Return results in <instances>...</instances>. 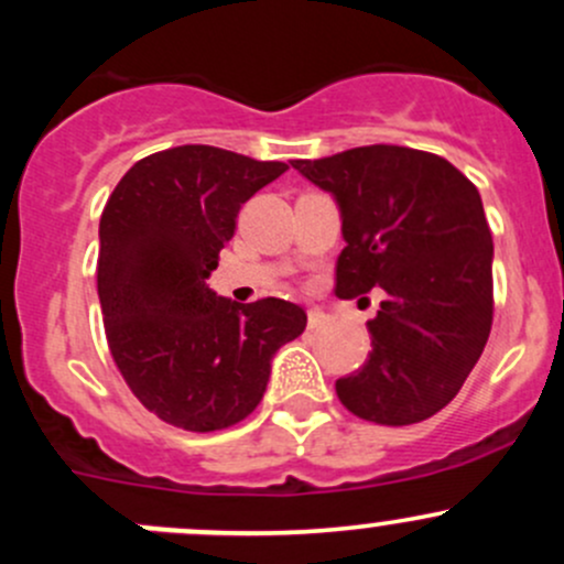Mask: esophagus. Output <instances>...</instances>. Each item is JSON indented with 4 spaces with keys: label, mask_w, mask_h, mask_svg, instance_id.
<instances>
[{
    "label": "esophagus",
    "mask_w": 564,
    "mask_h": 564,
    "mask_svg": "<svg viewBox=\"0 0 564 564\" xmlns=\"http://www.w3.org/2000/svg\"><path fill=\"white\" fill-rule=\"evenodd\" d=\"M324 324H329V316L324 314V311L311 308V311H308V327H311V329H322Z\"/></svg>",
    "instance_id": "1"
}]
</instances>
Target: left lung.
Listing matches in <instances>:
<instances>
[{
    "mask_svg": "<svg viewBox=\"0 0 564 564\" xmlns=\"http://www.w3.org/2000/svg\"><path fill=\"white\" fill-rule=\"evenodd\" d=\"M292 166L338 202L346 248L335 294H388L368 322L366 366L335 382L340 403L379 425L429 420L458 395L491 333L494 242L480 193L445 158L395 144Z\"/></svg>",
    "mask_w": 564,
    "mask_h": 564,
    "instance_id": "1",
    "label": "left lung"
}]
</instances>
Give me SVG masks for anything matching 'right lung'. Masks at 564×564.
Masks as SVG:
<instances>
[{
	"instance_id": "right-lung-1",
	"label": "right lung",
	"mask_w": 564,
	"mask_h": 564,
	"mask_svg": "<svg viewBox=\"0 0 564 564\" xmlns=\"http://www.w3.org/2000/svg\"><path fill=\"white\" fill-rule=\"evenodd\" d=\"M207 144L133 163L100 215L98 297L108 349L133 395L176 429H229L270 382L272 355L303 335L278 297L231 303L207 286L242 204L286 172Z\"/></svg>"
}]
</instances>
